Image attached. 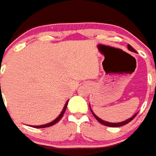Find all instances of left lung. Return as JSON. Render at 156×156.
Masks as SVG:
<instances>
[{
  "instance_id": "left-lung-1",
  "label": "left lung",
  "mask_w": 156,
  "mask_h": 156,
  "mask_svg": "<svg viewBox=\"0 0 156 156\" xmlns=\"http://www.w3.org/2000/svg\"><path fill=\"white\" fill-rule=\"evenodd\" d=\"M128 48L129 50H130V51L135 52V50L133 49V48L131 47V46L129 44H128ZM90 111H91V110H90ZM91 112H92V114H93V115H94V116H95V119H96V120H97V121H99L100 123H101V124H102V125H104V126H109V127H120V126H125V125H126V124H128L129 122H130V121H132V120H133V119L134 118V117H135L136 115L138 114V112H137V113H136V114H134V116H132V117H130V118H129V119H128V120H126V121H122V122H119V123H110V122H107V121H103V120H101V119H100V118H99V117H98V116H96V115H95V114L94 113V112H93L92 111H91Z\"/></svg>"
}]
</instances>
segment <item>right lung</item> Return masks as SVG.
Returning <instances> with one entry per match:
<instances>
[{"mask_svg": "<svg viewBox=\"0 0 156 156\" xmlns=\"http://www.w3.org/2000/svg\"><path fill=\"white\" fill-rule=\"evenodd\" d=\"M67 105H68V101L66 102V105H65V107H64L63 110H62V112H61V113L60 114V116H59L56 119V120H54L53 121H52V122H50V123H48V124H46V125H43V126H34V128H46V127H49V126H53L54 124H56V122H58V121L61 119V117L63 116L64 113H65V112H66V108H67Z\"/></svg>", "mask_w": 156, "mask_h": 156, "instance_id": "obj_1", "label": "right lung"}]
</instances>
